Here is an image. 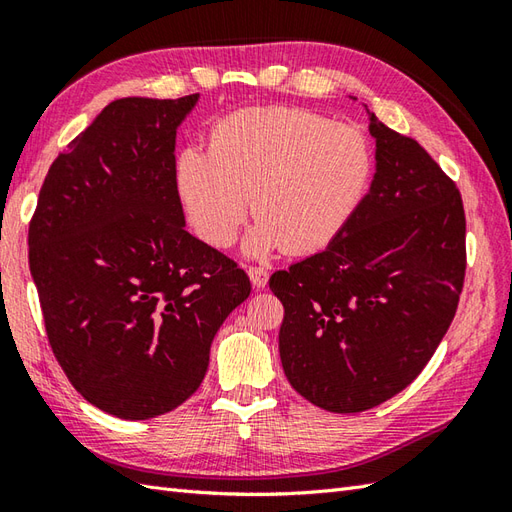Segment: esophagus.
<instances>
[{
    "label": "esophagus",
    "mask_w": 512,
    "mask_h": 512,
    "mask_svg": "<svg viewBox=\"0 0 512 512\" xmlns=\"http://www.w3.org/2000/svg\"><path fill=\"white\" fill-rule=\"evenodd\" d=\"M246 273L250 277V284H253L257 290L264 288L268 284V270L262 266H248Z\"/></svg>",
    "instance_id": "1"
}]
</instances>
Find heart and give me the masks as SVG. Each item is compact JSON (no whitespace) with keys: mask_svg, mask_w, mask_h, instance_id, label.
<instances>
[{"mask_svg":"<svg viewBox=\"0 0 512 512\" xmlns=\"http://www.w3.org/2000/svg\"><path fill=\"white\" fill-rule=\"evenodd\" d=\"M374 151L354 125L297 107H248L211 129L209 151L182 149L176 184L206 244L228 248L250 211V257L284 246L290 255L323 248L363 202Z\"/></svg>","mask_w":512,"mask_h":512,"instance_id":"b5f03b06","label":"heart"}]
</instances>
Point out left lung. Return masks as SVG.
I'll return each mask as SVG.
<instances>
[{
    "label": "left lung",
    "mask_w": 512,
    "mask_h": 512,
    "mask_svg": "<svg viewBox=\"0 0 512 512\" xmlns=\"http://www.w3.org/2000/svg\"><path fill=\"white\" fill-rule=\"evenodd\" d=\"M367 114L372 187L328 248L270 277L290 385L334 413L372 409L413 383L449 330L466 270L455 182L416 140Z\"/></svg>",
    "instance_id": "left-lung-1"
}]
</instances>
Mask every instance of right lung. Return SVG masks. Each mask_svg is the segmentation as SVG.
<instances>
[{
    "mask_svg": "<svg viewBox=\"0 0 512 512\" xmlns=\"http://www.w3.org/2000/svg\"><path fill=\"white\" fill-rule=\"evenodd\" d=\"M200 94L118 99L48 169L28 262L48 341L79 394L147 420L182 405L250 295L233 259L184 231L176 132Z\"/></svg>",
    "mask_w": 512,
    "mask_h": 512,
    "instance_id": "obj_1",
    "label": "right lung"
}]
</instances>
